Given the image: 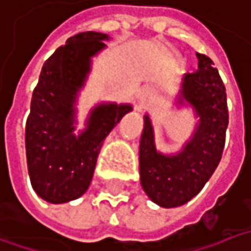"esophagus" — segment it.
Here are the masks:
<instances>
[{
  "label": "esophagus",
  "instance_id": "34e87169",
  "mask_svg": "<svg viewBox=\"0 0 251 251\" xmlns=\"http://www.w3.org/2000/svg\"><path fill=\"white\" fill-rule=\"evenodd\" d=\"M149 99H151L149 92H148V91H145V89H142L139 94H138V96H136V100H138V103H136V109H138V111L145 109V108L148 106V103H149Z\"/></svg>",
  "mask_w": 251,
  "mask_h": 251
}]
</instances>
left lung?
Masks as SVG:
<instances>
[{
	"label": "left lung",
	"instance_id": "1",
	"mask_svg": "<svg viewBox=\"0 0 251 251\" xmlns=\"http://www.w3.org/2000/svg\"><path fill=\"white\" fill-rule=\"evenodd\" d=\"M199 69L186 74L175 98V106H190L198 118L195 130L180 151H157L149 113L143 116L139 145L140 184L160 207H179L192 200L217 168L228 125L226 88L209 56L196 53Z\"/></svg>",
	"mask_w": 251,
	"mask_h": 251
}]
</instances>
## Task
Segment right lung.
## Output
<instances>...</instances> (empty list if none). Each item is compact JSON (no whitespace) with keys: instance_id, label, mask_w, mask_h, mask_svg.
<instances>
[{"instance_id":"1","label":"right lung","mask_w":251,"mask_h":251,"mask_svg":"<svg viewBox=\"0 0 251 251\" xmlns=\"http://www.w3.org/2000/svg\"><path fill=\"white\" fill-rule=\"evenodd\" d=\"M109 37L81 32L68 38L45 61L25 126V149L31 184L53 204L78 199L88 190L105 138L127 112L129 103L100 102L76 130V102L92 68V58Z\"/></svg>"}]
</instances>
